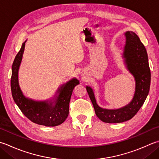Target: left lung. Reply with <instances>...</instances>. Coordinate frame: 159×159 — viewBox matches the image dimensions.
<instances>
[{
    "label": "left lung",
    "mask_w": 159,
    "mask_h": 159,
    "mask_svg": "<svg viewBox=\"0 0 159 159\" xmlns=\"http://www.w3.org/2000/svg\"><path fill=\"white\" fill-rule=\"evenodd\" d=\"M125 44L123 48V57L127 70L134 77L136 83L135 92L132 101L117 110L101 108L96 102L93 89L90 87L86 86L96 115L105 123H123L131 119L143 105L150 91L151 74L145 46L134 32L127 31L125 33Z\"/></svg>",
    "instance_id": "obj_1"
}]
</instances>
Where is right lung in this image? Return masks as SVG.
Returning <instances> with one entry per match:
<instances>
[{"instance_id": "right-lung-1", "label": "right lung", "mask_w": 159, "mask_h": 159, "mask_svg": "<svg viewBox=\"0 0 159 159\" xmlns=\"http://www.w3.org/2000/svg\"><path fill=\"white\" fill-rule=\"evenodd\" d=\"M26 40L14 58L11 67V89L16 104L28 119L38 125L54 127L61 125L69 114L71 94L79 81L75 78L62 85L53 99L45 101H34L25 96L18 83V70L23 58Z\"/></svg>"}]
</instances>
